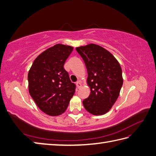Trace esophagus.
Returning <instances> with one entry per match:
<instances>
[{
	"instance_id": "obj_1",
	"label": "esophagus",
	"mask_w": 156,
	"mask_h": 156,
	"mask_svg": "<svg viewBox=\"0 0 156 156\" xmlns=\"http://www.w3.org/2000/svg\"><path fill=\"white\" fill-rule=\"evenodd\" d=\"M81 86H82V84H81V83H80V82H76V87H77L78 88H80L81 87Z\"/></svg>"
}]
</instances>
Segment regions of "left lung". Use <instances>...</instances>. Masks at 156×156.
<instances>
[{
    "mask_svg": "<svg viewBox=\"0 0 156 156\" xmlns=\"http://www.w3.org/2000/svg\"><path fill=\"white\" fill-rule=\"evenodd\" d=\"M76 49L86 65L87 83L90 90V95L83 101L84 108L94 115L105 114L116 101L123 84L120 63L99 45L88 44Z\"/></svg>",
    "mask_w": 156,
    "mask_h": 156,
    "instance_id": "8db88e82",
    "label": "left lung"
}]
</instances>
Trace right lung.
I'll return each mask as SVG.
<instances>
[{"label":"right lung","mask_w":156,"mask_h":156,"mask_svg":"<svg viewBox=\"0 0 156 156\" xmlns=\"http://www.w3.org/2000/svg\"><path fill=\"white\" fill-rule=\"evenodd\" d=\"M73 48L62 44L47 48L36 58L28 72L30 96L38 108L51 116L65 112L75 93L76 85L63 68Z\"/></svg>","instance_id":"obj_1"}]
</instances>
